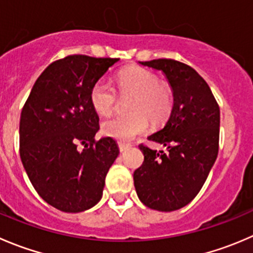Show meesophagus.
Wrapping results in <instances>:
<instances>
[{
  "mask_svg": "<svg viewBox=\"0 0 253 253\" xmlns=\"http://www.w3.org/2000/svg\"><path fill=\"white\" fill-rule=\"evenodd\" d=\"M129 144H126V143H122V142H119V148H120V152H126L127 149L129 148Z\"/></svg>",
  "mask_w": 253,
  "mask_h": 253,
  "instance_id": "34e87169",
  "label": "esophagus"
}]
</instances>
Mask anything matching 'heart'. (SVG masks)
<instances>
[{
  "label": "heart",
  "instance_id": "obj_1",
  "mask_svg": "<svg viewBox=\"0 0 253 253\" xmlns=\"http://www.w3.org/2000/svg\"><path fill=\"white\" fill-rule=\"evenodd\" d=\"M120 97H129L127 102L128 116H114L101 124L102 134L119 141H131L143 133L152 124H161L171 110L173 95L170 87L158 82V78L143 68L132 67L125 69L116 77ZM90 102L100 115L114 111L117 96L111 85L99 80L90 90Z\"/></svg>",
  "mask_w": 253,
  "mask_h": 253
}]
</instances>
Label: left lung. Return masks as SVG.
Returning a JSON list of instances; mask_svg holds the SVG:
<instances>
[{"mask_svg": "<svg viewBox=\"0 0 253 253\" xmlns=\"http://www.w3.org/2000/svg\"><path fill=\"white\" fill-rule=\"evenodd\" d=\"M139 64L163 73L173 107L163 128L148 137L167 153L139 146L144 162L133 173L134 188L149 209L174 211L197 197L216 161L220 109L207 82L189 65L173 59Z\"/></svg>", "mask_w": 253, "mask_h": 253, "instance_id": "left-lung-1", "label": "left lung"}]
</instances>
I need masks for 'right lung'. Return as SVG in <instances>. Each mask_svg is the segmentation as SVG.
<instances>
[{
	"label": "right lung",
	"instance_id": "add662e5",
	"mask_svg": "<svg viewBox=\"0 0 253 253\" xmlns=\"http://www.w3.org/2000/svg\"><path fill=\"white\" fill-rule=\"evenodd\" d=\"M119 60L69 55L54 61L34 83L22 110V163L42 199L61 211L95 207L120 153L111 137L95 141L99 116L90 102L92 85Z\"/></svg>",
	"mask_w": 253,
	"mask_h": 253
}]
</instances>
